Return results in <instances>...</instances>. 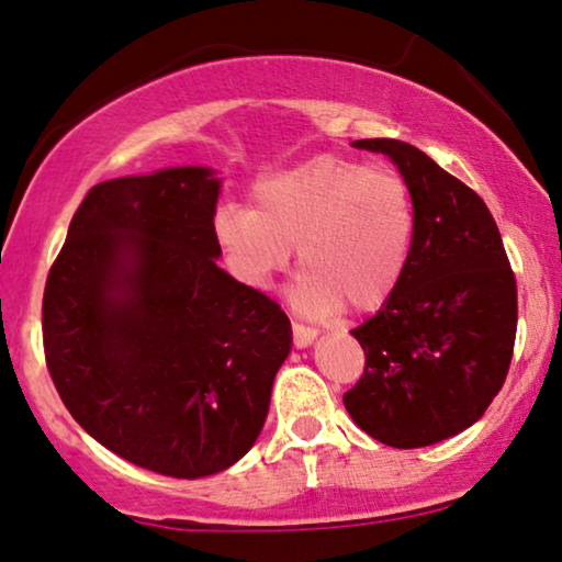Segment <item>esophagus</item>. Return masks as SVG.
Segmentation results:
<instances>
[{"label": "esophagus", "instance_id": "obj_1", "mask_svg": "<svg viewBox=\"0 0 562 562\" xmlns=\"http://www.w3.org/2000/svg\"><path fill=\"white\" fill-rule=\"evenodd\" d=\"M291 333H294L296 348H310V345L317 340V329L306 327L302 322H294V325H291Z\"/></svg>", "mask_w": 562, "mask_h": 562}]
</instances>
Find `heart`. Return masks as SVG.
Masks as SVG:
<instances>
[{
  "label": "heart",
  "mask_w": 562,
  "mask_h": 562,
  "mask_svg": "<svg viewBox=\"0 0 562 562\" xmlns=\"http://www.w3.org/2000/svg\"><path fill=\"white\" fill-rule=\"evenodd\" d=\"M214 237L250 289H266L296 245L302 273L291 302L310 317L345 304L371 312L389 302L409 266L414 204L402 176L317 156L260 181L252 210H222Z\"/></svg>",
  "instance_id": "b5f03b06"
}]
</instances>
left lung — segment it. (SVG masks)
Masks as SVG:
<instances>
[{
	"label": "left lung",
	"mask_w": 562,
	"mask_h": 562,
	"mask_svg": "<svg viewBox=\"0 0 562 562\" xmlns=\"http://www.w3.org/2000/svg\"><path fill=\"white\" fill-rule=\"evenodd\" d=\"M394 160L414 204V245L389 302L352 329L366 352L342 396L352 422L391 448H427L483 417L509 373L517 281L483 199L409 143H352Z\"/></svg>",
	"instance_id": "obj_1"
}]
</instances>
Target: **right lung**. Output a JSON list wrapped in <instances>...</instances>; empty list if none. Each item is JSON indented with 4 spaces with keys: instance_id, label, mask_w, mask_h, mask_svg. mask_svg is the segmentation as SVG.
Masks as SVG:
<instances>
[{
    "instance_id": "right-lung-1",
    "label": "right lung",
    "mask_w": 562,
    "mask_h": 562,
    "mask_svg": "<svg viewBox=\"0 0 562 562\" xmlns=\"http://www.w3.org/2000/svg\"><path fill=\"white\" fill-rule=\"evenodd\" d=\"M220 179L179 166L97 183L43 294V348L71 417L127 463L173 479L258 440L291 322L222 271Z\"/></svg>"
}]
</instances>
